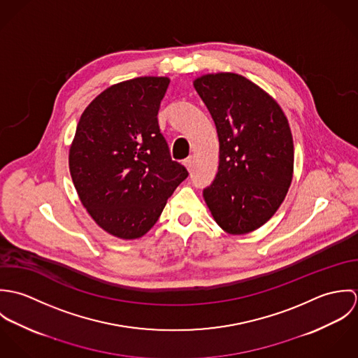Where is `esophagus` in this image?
<instances>
[{
	"label": "esophagus",
	"instance_id": "esophagus-1",
	"mask_svg": "<svg viewBox=\"0 0 358 358\" xmlns=\"http://www.w3.org/2000/svg\"><path fill=\"white\" fill-rule=\"evenodd\" d=\"M183 165L187 168V171H190L193 168V157H187L186 159H183Z\"/></svg>",
	"mask_w": 358,
	"mask_h": 358
}]
</instances>
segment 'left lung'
<instances>
[{"instance_id": "8db88e82", "label": "left lung", "mask_w": 358, "mask_h": 358, "mask_svg": "<svg viewBox=\"0 0 358 358\" xmlns=\"http://www.w3.org/2000/svg\"><path fill=\"white\" fill-rule=\"evenodd\" d=\"M193 84L219 138L217 173L204 189L205 203L229 234L251 233L275 213L292 182L288 120L278 103L240 74H205Z\"/></svg>"}]
</instances>
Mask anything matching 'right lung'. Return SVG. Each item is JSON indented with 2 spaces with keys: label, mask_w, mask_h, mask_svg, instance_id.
Listing matches in <instances>:
<instances>
[{
  "label": "right lung",
  "mask_w": 358,
  "mask_h": 358,
  "mask_svg": "<svg viewBox=\"0 0 358 358\" xmlns=\"http://www.w3.org/2000/svg\"><path fill=\"white\" fill-rule=\"evenodd\" d=\"M168 77H138L104 90L81 114L69 168L83 205L108 234L135 240L158 220L189 176L158 127Z\"/></svg>",
  "instance_id": "1"
}]
</instances>
